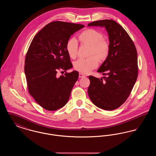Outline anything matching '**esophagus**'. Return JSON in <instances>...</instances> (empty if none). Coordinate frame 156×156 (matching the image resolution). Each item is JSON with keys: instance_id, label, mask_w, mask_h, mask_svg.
<instances>
[{"instance_id": "34e87169", "label": "esophagus", "mask_w": 156, "mask_h": 156, "mask_svg": "<svg viewBox=\"0 0 156 156\" xmlns=\"http://www.w3.org/2000/svg\"><path fill=\"white\" fill-rule=\"evenodd\" d=\"M85 75L82 74L81 73L79 74V78H83V77H85Z\"/></svg>"}]
</instances>
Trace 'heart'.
<instances>
[{"mask_svg": "<svg viewBox=\"0 0 156 156\" xmlns=\"http://www.w3.org/2000/svg\"><path fill=\"white\" fill-rule=\"evenodd\" d=\"M79 39L82 43L90 45V55L87 58H80L74 63V68L83 74H89L99 65V59L106 58L109 52V44L104 40L101 33L94 29H88L83 31L79 36ZM78 43L75 38H70L66 45V50L68 55L74 58L78 52ZM96 55L97 56H93Z\"/></svg>", "mask_w": 156, "mask_h": 156, "instance_id": "1", "label": "heart"}]
</instances>
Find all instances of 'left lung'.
Returning a JSON list of instances; mask_svg holds the SVG:
<instances>
[{
    "mask_svg": "<svg viewBox=\"0 0 156 156\" xmlns=\"http://www.w3.org/2000/svg\"><path fill=\"white\" fill-rule=\"evenodd\" d=\"M88 26L105 27L109 40V52L98 70L106 75L99 80L89 76L88 93L97 107L112 111L120 107L129 96L138 75L137 52L126 30L113 20L90 23Z\"/></svg>",
    "mask_w": 156,
    "mask_h": 156,
    "instance_id": "8db88e82",
    "label": "left lung"
}]
</instances>
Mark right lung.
<instances>
[{
  "instance_id": "add662e5",
  "label": "right lung",
  "mask_w": 156,
  "mask_h": 156,
  "mask_svg": "<svg viewBox=\"0 0 156 156\" xmlns=\"http://www.w3.org/2000/svg\"><path fill=\"white\" fill-rule=\"evenodd\" d=\"M83 25L53 22L33 39L26 55L24 73L29 92L37 104L53 111L66 105L79 74L74 71L57 76L58 69L73 67L66 50L67 42Z\"/></svg>"
}]
</instances>
